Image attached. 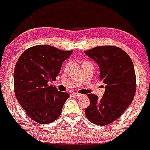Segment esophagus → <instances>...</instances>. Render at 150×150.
I'll return each mask as SVG.
<instances>
[{"label":"esophagus","mask_w":150,"mask_h":150,"mask_svg":"<svg viewBox=\"0 0 150 150\" xmlns=\"http://www.w3.org/2000/svg\"><path fill=\"white\" fill-rule=\"evenodd\" d=\"M73 96L77 98H79V97H82V96H84L83 94H81V93H72Z\"/></svg>","instance_id":"esophagus-1"}]
</instances>
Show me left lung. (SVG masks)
<instances>
[{"label": "left lung", "mask_w": 150, "mask_h": 150, "mask_svg": "<svg viewBox=\"0 0 150 150\" xmlns=\"http://www.w3.org/2000/svg\"><path fill=\"white\" fill-rule=\"evenodd\" d=\"M99 67V81L105 85L102 98L89 93L90 105L85 113L89 121L106 125L122 115L131 104L136 93V75L129 56L112 46H97L85 51Z\"/></svg>", "instance_id": "8db88e82"}]
</instances>
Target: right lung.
I'll return each instance as SVG.
<instances>
[{
	"label": "right lung",
	"mask_w": 150,
	"mask_h": 150,
	"mask_svg": "<svg viewBox=\"0 0 150 150\" xmlns=\"http://www.w3.org/2000/svg\"><path fill=\"white\" fill-rule=\"evenodd\" d=\"M72 53L38 45L28 48L18 59L13 72L15 95L27 115L36 122L51 123L61 115L69 95L48 84L55 81L62 64Z\"/></svg>",
	"instance_id": "1"
}]
</instances>
